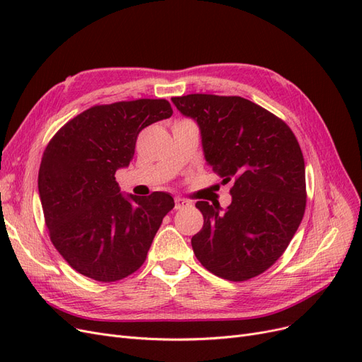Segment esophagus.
I'll list each match as a JSON object with an SVG mask.
<instances>
[{
	"label": "esophagus",
	"mask_w": 362,
	"mask_h": 362,
	"mask_svg": "<svg viewBox=\"0 0 362 362\" xmlns=\"http://www.w3.org/2000/svg\"><path fill=\"white\" fill-rule=\"evenodd\" d=\"M189 205H190L189 201H185L182 198H175V208H177V210H181V208H185Z\"/></svg>",
	"instance_id": "1"
}]
</instances>
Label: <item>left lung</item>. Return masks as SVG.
I'll return each mask as SVG.
<instances>
[{"label":"left lung","instance_id":"8db88e82","mask_svg":"<svg viewBox=\"0 0 362 362\" xmlns=\"http://www.w3.org/2000/svg\"><path fill=\"white\" fill-rule=\"evenodd\" d=\"M178 112L199 127L204 157L233 181L226 210L196 202L204 226L192 237L201 264L228 281H246L284 254L306 204L305 161L288 125L240 96L194 93L172 98Z\"/></svg>","mask_w":362,"mask_h":362}]
</instances>
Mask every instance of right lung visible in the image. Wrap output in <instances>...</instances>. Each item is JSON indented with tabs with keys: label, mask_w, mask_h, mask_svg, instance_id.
<instances>
[{
	"label": "right lung",
	"mask_w": 362,
	"mask_h": 362,
	"mask_svg": "<svg viewBox=\"0 0 362 362\" xmlns=\"http://www.w3.org/2000/svg\"><path fill=\"white\" fill-rule=\"evenodd\" d=\"M170 116L166 100L95 105L43 152L37 184L51 242L81 275L113 282L145 262L173 198L124 194L115 173L129 166L140 131Z\"/></svg>",
	"instance_id": "obj_1"
}]
</instances>
